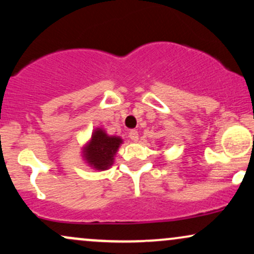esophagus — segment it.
<instances>
[{"instance_id":"1","label":"esophagus","mask_w":254,"mask_h":254,"mask_svg":"<svg viewBox=\"0 0 254 254\" xmlns=\"http://www.w3.org/2000/svg\"><path fill=\"white\" fill-rule=\"evenodd\" d=\"M129 137L132 142L138 141V132H137V130H131L129 132Z\"/></svg>"}]
</instances>
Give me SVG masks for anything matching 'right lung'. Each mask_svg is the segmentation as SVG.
<instances>
[{"mask_svg": "<svg viewBox=\"0 0 254 254\" xmlns=\"http://www.w3.org/2000/svg\"><path fill=\"white\" fill-rule=\"evenodd\" d=\"M122 138L116 136H109L105 131L97 129L93 132L92 138L83 148V157L93 168L99 171L107 170L113 164L116 153Z\"/></svg>", "mask_w": 254, "mask_h": 254, "instance_id": "1", "label": "right lung"}]
</instances>
